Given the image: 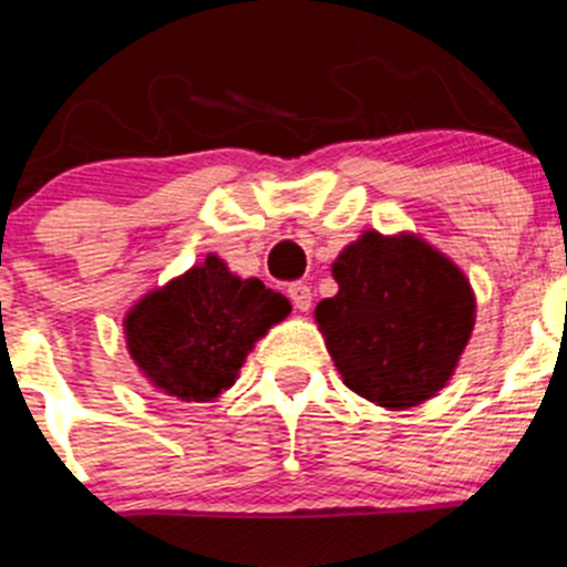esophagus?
<instances>
[{"mask_svg": "<svg viewBox=\"0 0 567 567\" xmlns=\"http://www.w3.org/2000/svg\"><path fill=\"white\" fill-rule=\"evenodd\" d=\"M287 295L298 312H307V309L312 307V287H309V284H303V280H295V284H289Z\"/></svg>", "mask_w": 567, "mask_h": 567, "instance_id": "esophagus-1", "label": "esophagus"}]
</instances>
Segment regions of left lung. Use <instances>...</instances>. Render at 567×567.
<instances>
[{
	"mask_svg": "<svg viewBox=\"0 0 567 567\" xmlns=\"http://www.w3.org/2000/svg\"><path fill=\"white\" fill-rule=\"evenodd\" d=\"M338 295L315 309L343 383L385 409L432 398L474 329V295L420 238L365 233L332 267Z\"/></svg>",
	"mask_w": 567,
	"mask_h": 567,
	"instance_id": "obj_1",
	"label": "left lung"
}]
</instances>
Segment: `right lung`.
I'll use <instances>...</instances> for the list:
<instances>
[{
    "instance_id": "right-lung-1",
    "label": "right lung",
    "mask_w": 567,
    "mask_h": 567,
    "mask_svg": "<svg viewBox=\"0 0 567 567\" xmlns=\"http://www.w3.org/2000/svg\"><path fill=\"white\" fill-rule=\"evenodd\" d=\"M289 300L258 278L240 280L221 258L175 278L127 315V349L158 389L187 403L213 400L235 383L260 334L289 315Z\"/></svg>"
}]
</instances>
